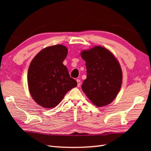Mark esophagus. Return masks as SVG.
I'll return each mask as SVG.
<instances>
[{
	"label": "esophagus",
	"mask_w": 151,
	"mask_h": 151,
	"mask_svg": "<svg viewBox=\"0 0 151 151\" xmlns=\"http://www.w3.org/2000/svg\"><path fill=\"white\" fill-rule=\"evenodd\" d=\"M76 82H77L78 87H80V86H81V81H80L79 79H77V80H76Z\"/></svg>",
	"instance_id": "1"
}]
</instances>
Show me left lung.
I'll return each instance as SVG.
<instances>
[{"instance_id":"8db88e82","label":"left lung","mask_w":151,"mask_h":151,"mask_svg":"<svg viewBox=\"0 0 151 151\" xmlns=\"http://www.w3.org/2000/svg\"><path fill=\"white\" fill-rule=\"evenodd\" d=\"M81 56L87 69V78L82 85L83 91L96 106L111 103L122 84L119 63L110 51L101 46L82 51Z\"/></svg>"}]
</instances>
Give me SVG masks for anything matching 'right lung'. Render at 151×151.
Instances as JSON below:
<instances>
[{
    "instance_id": "add662e5",
    "label": "right lung",
    "mask_w": 151,
    "mask_h": 151,
    "mask_svg": "<svg viewBox=\"0 0 151 151\" xmlns=\"http://www.w3.org/2000/svg\"><path fill=\"white\" fill-rule=\"evenodd\" d=\"M67 52L68 50L62 45L48 47L41 50L30 63L28 88L32 97L41 106H56L64 95L77 86L63 64Z\"/></svg>"
}]
</instances>
